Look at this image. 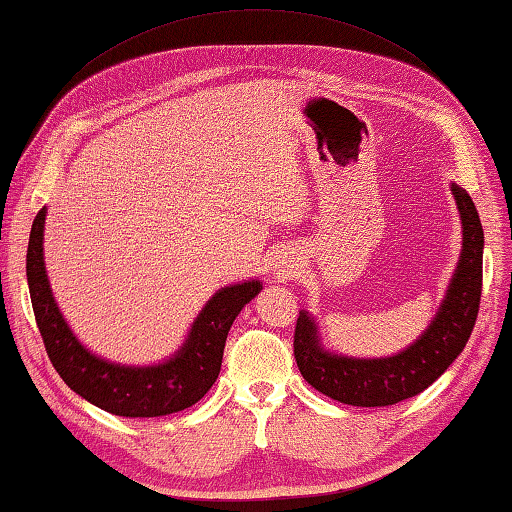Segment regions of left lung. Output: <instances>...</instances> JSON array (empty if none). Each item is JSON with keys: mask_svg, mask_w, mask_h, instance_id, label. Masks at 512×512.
<instances>
[{"mask_svg": "<svg viewBox=\"0 0 512 512\" xmlns=\"http://www.w3.org/2000/svg\"><path fill=\"white\" fill-rule=\"evenodd\" d=\"M462 221V254L435 318L411 347L389 358H349L322 347L318 325L300 311L294 331V356L311 387L351 406H389L440 378L464 351L475 327L482 298L484 229L473 198L451 183Z\"/></svg>", "mask_w": 512, "mask_h": 512, "instance_id": "1", "label": "left lung"}]
</instances>
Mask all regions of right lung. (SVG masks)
Listing matches in <instances>:
<instances>
[{
	"instance_id": "right-lung-1",
	"label": "right lung",
	"mask_w": 512,
	"mask_h": 512,
	"mask_svg": "<svg viewBox=\"0 0 512 512\" xmlns=\"http://www.w3.org/2000/svg\"><path fill=\"white\" fill-rule=\"evenodd\" d=\"M46 207L33 221L26 254V278L46 353L68 387L112 415L159 417L179 413L212 389L221 373L229 327L263 285L247 280L218 289L192 322L183 347L170 360L150 367H125L90 353L57 307L44 263Z\"/></svg>"
}]
</instances>
